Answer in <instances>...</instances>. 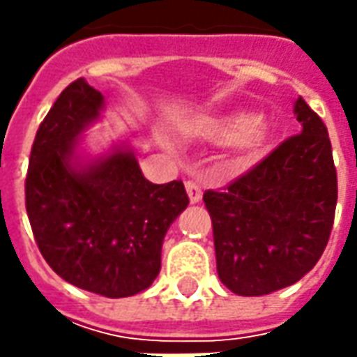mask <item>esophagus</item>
Listing matches in <instances>:
<instances>
[{
	"label": "esophagus",
	"mask_w": 357,
	"mask_h": 357,
	"mask_svg": "<svg viewBox=\"0 0 357 357\" xmlns=\"http://www.w3.org/2000/svg\"><path fill=\"white\" fill-rule=\"evenodd\" d=\"M186 195H188V200H190V204H199L200 200H202V188H200L199 183H195V181H186Z\"/></svg>",
	"instance_id": "esophagus-1"
}]
</instances>
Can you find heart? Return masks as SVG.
<instances>
[{
    "label": "heart",
    "mask_w": 357,
    "mask_h": 357,
    "mask_svg": "<svg viewBox=\"0 0 357 357\" xmlns=\"http://www.w3.org/2000/svg\"><path fill=\"white\" fill-rule=\"evenodd\" d=\"M192 130L200 137H206L213 141L234 143L244 153L258 151L268 139L266 123L246 111L200 117L192 123Z\"/></svg>",
    "instance_id": "heart-1"
}]
</instances>
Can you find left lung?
<instances>
[{
	"mask_svg": "<svg viewBox=\"0 0 357 357\" xmlns=\"http://www.w3.org/2000/svg\"><path fill=\"white\" fill-rule=\"evenodd\" d=\"M302 130L225 190H206L218 278L238 296L292 286L320 260L337 200L328 129L298 97Z\"/></svg>",
	"mask_w": 357,
	"mask_h": 357,
	"instance_id": "obj_1",
	"label": "left lung"
}]
</instances>
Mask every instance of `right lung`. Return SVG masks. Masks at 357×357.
Instances as JSON below:
<instances>
[{"label": "right lung", "mask_w": 357, "mask_h": 357, "mask_svg": "<svg viewBox=\"0 0 357 357\" xmlns=\"http://www.w3.org/2000/svg\"><path fill=\"white\" fill-rule=\"evenodd\" d=\"M105 97L77 79L35 135L25 208L37 246L63 280L107 298L146 290L160 270L167 230L188 206L185 185H153L129 143L89 157L83 130L101 119Z\"/></svg>", "instance_id": "obj_1"}]
</instances>
